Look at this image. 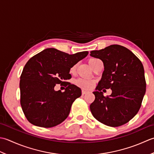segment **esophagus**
<instances>
[{
  "mask_svg": "<svg viewBox=\"0 0 154 154\" xmlns=\"http://www.w3.org/2000/svg\"><path fill=\"white\" fill-rule=\"evenodd\" d=\"M87 93V92L86 91H85V90H82V95H84V94H86Z\"/></svg>",
  "mask_w": 154,
  "mask_h": 154,
  "instance_id": "1",
  "label": "esophagus"
}]
</instances>
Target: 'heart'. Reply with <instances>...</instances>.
Instances as JSON below:
<instances>
[{
  "instance_id": "1",
  "label": "heart",
  "mask_w": 154,
  "mask_h": 154,
  "mask_svg": "<svg viewBox=\"0 0 154 154\" xmlns=\"http://www.w3.org/2000/svg\"><path fill=\"white\" fill-rule=\"evenodd\" d=\"M97 59L96 58H90L88 60V64L92 68L93 64L94 63V62ZM75 70H76V66H74L72 67L70 70V73L71 74H73L75 72ZM96 82L94 80H89V79H82V78H79V79H77L75 81V84L78 87L81 88L83 90H89L93 88V87L95 85Z\"/></svg>"
}]
</instances>
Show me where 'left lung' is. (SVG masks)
<instances>
[{
  "label": "left lung",
  "mask_w": 154,
  "mask_h": 154,
  "mask_svg": "<svg viewBox=\"0 0 154 154\" xmlns=\"http://www.w3.org/2000/svg\"><path fill=\"white\" fill-rule=\"evenodd\" d=\"M90 55L101 60L104 66L90 106L93 116L111 127L126 124L138 112L146 93L142 63L129 49L117 45L92 51ZM103 88H110L111 95L103 96Z\"/></svg>",
  "instance_id": "8db88e82"
}]
</instances>
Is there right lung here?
<instances>
[{"label": "right lung", "instance_id": "add662e5", "mask_svg": "<svg viewBox=\"0 0 154 154\" xmlns=\"http://www.w3.org/2000/svg\"><path fill=\"white\" fill-rule=\"evenodd\" d=\"M88 54V51L69 54L54 48L44 50L27 62L20 76V104L25 116L36 126L52 128L64 121L72 104L82 95L70 79V68ZM65 84L64 93L56 91Z\"/></svg>", "mask_w": 154, "mask_h": 154}]
</instances>
